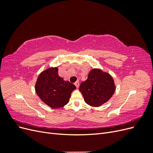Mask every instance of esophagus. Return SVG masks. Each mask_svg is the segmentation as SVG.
I'll use <instances>...</instances> for the list:
<instances>
[{
	"label": "esophagus",
	"instance_id": "obj_1",
	"mask_svg": "<svg viewBox=\"0 0 153 153\" xmlns=\"http://www.w3.org/2000/svg\"><path fill=\"white\" fill-rule=\"evenodd\" d=\"M75 86L78 88V87H79V85H80V84H79V82H78V81H76V82H75Z\"/></svg>",
	"mask_w": 153,
	"mask_h": 153
}]
</instances>
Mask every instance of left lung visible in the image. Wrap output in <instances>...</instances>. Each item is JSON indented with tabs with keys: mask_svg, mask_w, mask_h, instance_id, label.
<instances>
[{
	"mask_svg": "<svg viewBox=\"0 0 153 153\" xmlns=\"http://www.w3.org/2000/svg\"><path fill=\"white\" fill-rule=\"evenodd\" d=\"M79 91L85 103L92 106H100L112 96L115 91L114 80L108 73L93 69L87 80L81 83Z\"/></svg>",
	"mask_w": 153,
	"mask_h": 153,
	"instance_id": "obj_1",
	"label": "left lung"
}]
</instances>
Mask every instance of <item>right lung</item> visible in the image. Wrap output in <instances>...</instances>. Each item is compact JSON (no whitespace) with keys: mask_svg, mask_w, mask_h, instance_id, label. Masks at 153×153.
Returning <instances> with one entry per match:
<instances>
[{"mask_svg":"<svg viewBox=\"0 0 153 153\" xmlns=\"http://www.w3.org/2000/svg\"><path fill=\"white\" fill-rule=\"evenodd\" d=\"M75 85L64 81L59 76L57 68H50L41 73L36 84L37 94L44 103L53 108H61L69 101Z\"/></svg>","mask_w":153,"mask_h":153,"instance_id":"obj_1","label":"right lung"}]
</instances>
